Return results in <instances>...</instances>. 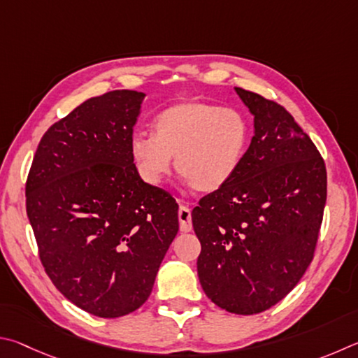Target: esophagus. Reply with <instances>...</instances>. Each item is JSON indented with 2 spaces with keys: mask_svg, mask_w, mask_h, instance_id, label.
I'll return each mask as SVG.
<instances>
[{
  "mask_svg": "<svg viewBox=\"0 0 358 358\" xmlns=\"http://www.w3.org/2000/svg\"><path fill=\"white\" fill-rule=\"evenodd\" d=\"M178 217H179V229L180 233H190L192 231V212L190 209L187 208V206L180 204L179 212H178Z\"/></svg>",
  "mask_w": 358,
  "mask_h": 358,
  "instance_id": "1",
  "label": "esophagus"
}]
</instances>
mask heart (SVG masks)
<instances>
[{
  "label": "heart",
  "instance_id": "1",
  "mask_svg": "<svg viewBox=\"0 0 358 358\" xmlns=\"http://www.w3.org/2000/svg\"><path fill=\"white\" fill-rule=\"evenodd\" d=\"M250 124L241 111L204 100H184L163 108L152 135L135 134L130 155L141 178L157 185L176 171L201 193L227 185L239 171L250 146Z\"/></svg>",
  "mask_w": 358,
  "mask_h": 358
}]
</instances>
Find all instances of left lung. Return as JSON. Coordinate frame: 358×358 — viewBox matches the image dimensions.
<instances>
[{"instance_id": "left-lung-1", "label": "left lung", "mask_w": 358, "mask_h": 358, "mask_svg": "<svg viewBox=\"0 0 358 358\" xmlns=\"http://www.w3.org/2000/svg\"><path fill=\"white\" fill-rule=\"evenodd\" d=\"M234 90L255 116V136L239 171L199 199L192 222L206 296L234 315H256L285 299L313 261L327 171L283 106Z\"/></svg>"}]
</instances>
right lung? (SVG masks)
I'll use <instances>...</instances> for the list:
<instances>
[{"label":"right lung","mask_w":358,"mask_h":358,"mask_svg":"<svg viewBox=\"0 0 358 358\" xmlns=\"http://www.w3.org/2000/svg\"><path fill=\"white\" fill-rule=\"evenodd\" d=\"M146 94L87 99L55 122L27 180V214L50 280L78 308L121 317L146 302L179 231L178 204L130 155Z\"/></svg>","instance_id":"add662e5"}]
</instances>
